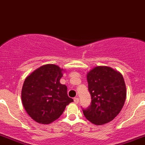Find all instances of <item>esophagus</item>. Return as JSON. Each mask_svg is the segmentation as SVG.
I'll return each mask as SVG.
<instances>
[{
    "label": "esophagus",
    "mask_w": 145,
    "mask_h": 145,
    "mask_svg": "<svg viewBox=\"0 0 145 145\" xmlns=\"http://www.w3.org/2000/svg\"><path fill=\"white\" fill-rule=\"evenodd\" d=\"M74 103H79V99L77 97H74Z\"/></svg>",
    "instance_id": "1"
}]
</instances>
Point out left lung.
Instances as JSON below:
<instances>
[{
	"label": "left lung",
	"mask_w": 145,
	"mask_h": 145,
	"mask_svg": "<svg viewBox=\"0 0 145 145\" xmlns=\"http://www.w3.org/2000/svg\"><path fill=\"white\" fill-rule=\"evenodd\" d=\"M91 105L83 110L88 121L103 125L113 121L124 105L126 88L123 76L109 66H96L87 72Z\"/></svg>",
	"instance_id": "obj_1"
}]
</instances>
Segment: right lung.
I'll list each match as a JSON object with an SVG mask.
<instances>
[{"mask_svg":"<svg viewBox=\"0 0 145 145\" xmlns=\"http://www.w3.org/2000/svg\"><path fill=\"white\" fill-rule=\"evenodd\" d=\"M63 69L55 64L40 66L26 77L22 89L24 109L34 121L48 124L58 119L73 102L67 87L60 83Z\"/></svg>","mask_w":145,"mask_h":145,"instance_id":"right-lung-1","label":"right lung"}]
</instances>
